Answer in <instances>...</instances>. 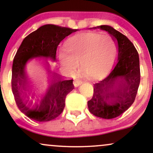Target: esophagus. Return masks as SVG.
<instances>
[{
    "label": "esophagus",
    "mask_w": 153,
    "mask_h": 153,
    "mask_svg": "<svg viewBox=\"0 0 153 153\" xmlns=\"http://www.w3.org/2000/svg\"><path fill=\"white\" fill-rule=\"evenodd\" d=\"M82 81L80 80V79L77 78L74 80V81H73V84H74L75 87H78L80 85V84H82Z\"/></svg>",
    "instance_id": "obj_1"
}]
</instances>
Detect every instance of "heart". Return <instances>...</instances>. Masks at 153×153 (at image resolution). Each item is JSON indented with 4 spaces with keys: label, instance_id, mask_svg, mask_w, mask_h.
<instances>
[{
    "label": "heart",
    "instance_id": "obj_1",
    "mask_svg": "<svg viewBox=\"0 0 153 153\" xmlns=\"http://www.w3.org/2000/svg\"><path fill=\"white\" fill-rule=\"evenodd\" d=\"M65 50L60 49L57 57L63 68L74 72L80 64L81 71L89 78L106 74L117 57V45L108 35L84 33L70 40Z\"/></svg>",
    "mask_w": 153,
    "mask_h": 153
}]
</instances>
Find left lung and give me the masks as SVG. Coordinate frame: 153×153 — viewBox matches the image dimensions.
Segmentation results:
<instances>
[{
    "instance_id": "8db88e82",
    "label": "left lung",
    "mask_w": 153,
    "mask_h": 153,
    "mask_svg": "<svg viewBox=\"0 0 153 153\" xmlns=\"http://www.w3.org/2000/svg\"><path fill=\"white\" fill-rule=\"evenodd\" d=\"M107 31L117 40L118 60L114 70L103 80L94 84V96L88 101L89 111L96 117L114 119L134 103L140 82L139 54L125 35L107 25L94 29Z\"/></svg>"
}]
</instances>
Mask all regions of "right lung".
<instances>
[{"label":"right lung","mask_w":153,"mask_h":153,"mask_svg":"<svg viewBox=\"0 0 153 153\" xmlns=\"http://www.w3.org/2000/svg\"><path fill=\"white\" fill-rule=\"evenodd\" d=\"M77 31L46 24L26 36L17 50L12 66V91L19 110L29 118L36 122H48L57 118L64 109L66 96L74 88V85L73 80H63L59 75L52 73L46 94L39 104L31 108V103L26 99H29L26 92H29V84L25 72L26 62L34 57H45L56 61V52L59 42Z\"/></svg>","instance_id":"1"}]
</instances>
